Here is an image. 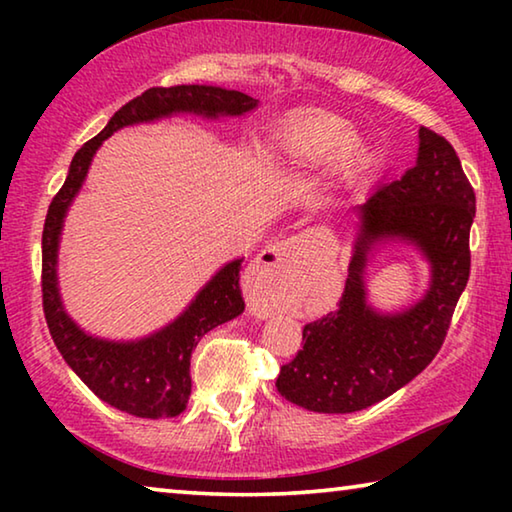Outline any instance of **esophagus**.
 <instances>
[{
  "instance_id": "1",
  "label": "esophagus",
  "mask_w": 512,
  "mask_h": 512,
  "mask_svg": "<svg viewBox=\"0 0 512 512\" xmlns=\"http://www.w3.org/2000/svg\"><path fill=\"white\" fill-rule=\"evenodd\" d=\"M307 250V239L302 235L289 237L277 241V244L268 246L253 259L244 275V289L250 302V311L257 318H268L271 311L277 307L275 296L277 289L287 282L293 266L300 259V255Z\"/></svg>"
}]
</instances>
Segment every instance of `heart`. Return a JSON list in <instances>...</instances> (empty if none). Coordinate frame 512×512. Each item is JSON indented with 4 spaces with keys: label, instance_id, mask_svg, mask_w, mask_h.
I'll list each match as a JSON object with an SVG mask.
<instances>
[{
    "label": "heart",
    "instance_id": "1",
    "mask_svg": "<svg viewBox=\"0 0 512 512\" xmlns=\"http://www.w3.org/2000/svg\"><path fill=\"white\" fill-rule=\"evenodd\" d=\"M280 155L289 167H320L336 160H359L361 146L348 119L314 112L293 119L280 135Z\"/></svg>",
    "mask_w": 512,
    "mask_h": 512
}]
</instances>
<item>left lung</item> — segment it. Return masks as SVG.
<instances>
[{
    "instance_id": "obj_1",
    "label": "left lung",
    "mask_w": 512,
    "mask_h": 512,
    "mask_svg": "<svg viewBox=\"0 0 512 512\" xmlns=\"http://www.w3.org/2000/svg\"><path fill=\"white\" fill-rule=\"evenodd\" d=\"M359 212L350 275L339 307L302 329V350L277 375L284 400L316 413L368 409L400 391L443 345L456 302L470 280V228L476 198L443 135L420 128L418 160L400 180L377 187ZM386 238L413 243L430 259L425 298L400 315L365 302L369 248Z\"/></svg>"
}]
</instances>
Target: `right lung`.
Returning a JSON list of instances; mask_svg holds the SVG:
<instances>
[{"label":"right lung","mask_w":512,"mask_h":512,"mask_svg":"<svg viewBox=\"0 0 512 512\" xmlns=\"http://www.w3.org/2000/svg\"><path fill=\"white\" fill-rule=\"evenodd\" d=\"M257 103V99L244 92L214 85H173L146 90L121 106L108 126L76 151L65 183L49 205L42 230V309L51 339L67 366L99 400L135 418H176L187 409L192 393L189 361L198 341L216 325L239 316L246 307L239 287L244 259L225 264L192 300V305L160 332L131 343L94 339L65 314L58 293L56 257L67 207L79 194L101 142L119 128L167 117L173 112H194L214 119L219 115L237 117L253 110Z\"/></svg>","instance_id":"obj_1"}]
</instances>
